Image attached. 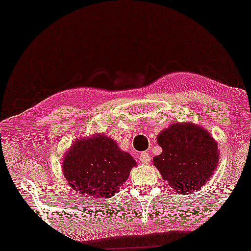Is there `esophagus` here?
Segmentation results:
<instances>
[{
    "instance_id": "1",
    "label": "esophagus",
    "mask_w": 251,
    "mask_h": 251,
    "mask_svg": "<svg viewBox=\"0 0 251 251\" xmlns=\"http://www.w3.org/2000/svg\"><path fill=\"white\" fill-rule=\"evenodd\" d=\"M139 159H140V162H142V163H149L151 161V156L147 152H142V153H140V155H139Z\"/></svg>"
}]
</instances>
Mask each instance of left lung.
<instances>
[{
	"mask_svg": "<svg viewBox=\"0 0 251 251\" xmlns=\"http://www.w3.org/2000/svg\"><path fill=\"white\" fill-rule=\"evenodd\" d=\"M162 153L153 157L161 176L179 194L201 188L217 168L216 140L207 130L192 123H173L157 136Z\"/></svg>",
	"mask_w": 251,
	"mask_h": 251,
	"instance_id": "left-lung-1",
	"label": "left lung"
}]
</instances>
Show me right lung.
I'll list each match as a JSON object with an SVG mask.
<instances>
[{
  "label": "right lung",
  "mask_w": 251,
  "mask_h": 251,
  "mask_svg": "<svg viewBox=\"0 0 251 251\" xmlns=\"http://www.w3.org/2000/svg\"><path fill=\"white\" fill-rule=\"evenodd\" d=\"M136 161L107 136L75 140L65 154L63 173L70 186L83 197L107 199L128 179Z\"/></svg>",
  "instance_id": "obj_1"
}]
</instances>
